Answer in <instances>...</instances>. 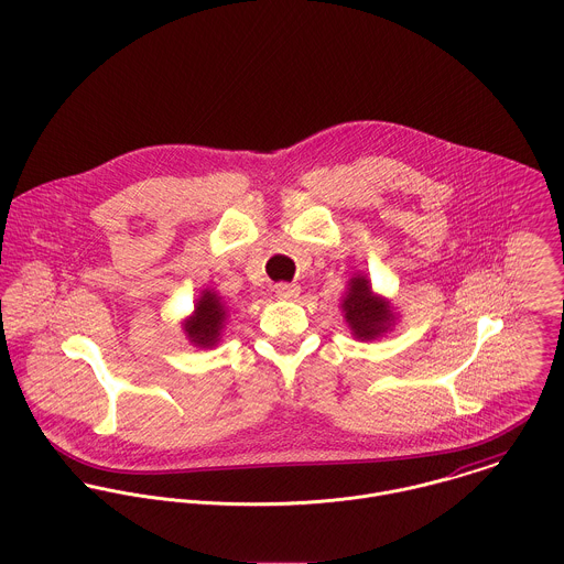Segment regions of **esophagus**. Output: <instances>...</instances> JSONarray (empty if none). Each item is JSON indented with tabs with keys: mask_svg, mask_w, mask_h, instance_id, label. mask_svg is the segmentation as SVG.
Instances as JSON below:
<instances>
[{
	"mask_svg": "<svg viewBox=\"0 0 564 564\" xmlns=\"http://www.w3.org/2000/svg\"><path fill=\"white\" fill-rule=\"evenodd\" d=\"M300 286L297 284H286V282H280V284H275L273 286V293H275V297H280V300H295L297 295H300Z\"/></svg>",
	"mask_w": 564,
	"mask_h": 564,
	"instance_id": "esophagus-1",
	"label": "esophagus"
}]
</instances>
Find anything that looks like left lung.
Returning <instances> with one entry per match:
<instances>
[{"mask_svg": "<svg viewBox=\"0 0 564 564\" xmlns=\"http://www.w3.org/2000/svg\"><path fill=\"white\" fill-rule=\"evenodd\" d=\"M349 284L351 289L343 300L345 319L358 338H376L387 329V323L393 319L389 304L373 297L365 278H354Z\"/></svg>", "mask_w": 564, "mask_h": 564, "instance_id": "1", "label": "left lung"}]
</instances>
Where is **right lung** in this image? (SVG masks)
<instances>
[{"mask_svg":"<svg viewBox=\"0 0 564 564\" xmlns=\"http://www.w3.org/2000/svg\"><path fill=\"white\" fill-rule=\"evenodd\" d=\"M224 319H226V308L221 300L206 291L195 306V317L186 323V334L191 343L199 347H213L219 338Z\"/></svg>","mask_w":564,"mask_h":564,"instance_id":"right-lung-1","label":"right lung"}]
</instances>
